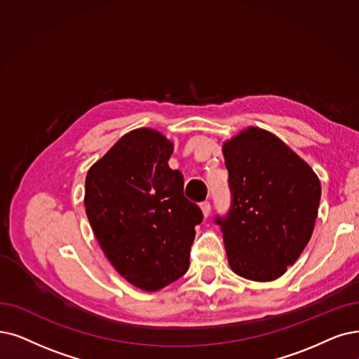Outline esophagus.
<instances>
[{
    "instance_id": "34e87169",
    "label": "esophagus",
    "mask_w": 359,
    "mask_h": 359,
    "mask_svg": "<svg viewBox=\"0 0 359 359\" xmlns=\"http://www.w3.org/2000/svg\"><path fill=\"white\" fill-rule=\"evenodd\" d=\"M200 208H202V212H203L205 217H209V213H210V203L208 202V200H205V202L200 203Z\"/></svg>"
}]
</instances>
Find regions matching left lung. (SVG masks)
Listing matches in <instances>:
<instances>
[{"mask_svg":"<svg viewBox=\"0 0 359 359\" xmlns=\"http://www.w3.org/2000/svg\"><path fill=\"white\" fill-rule=\"evenodd\" d=\"M231 208L217 217L237 276L272 281L293 265L312 236L321 185L284 142L250 126L222 146Z\"/></svg>","mask_w":359,"mask_h":359,"instance_id":"left-lung-1","label":"left lung"}]
</instances>
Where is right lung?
Listing matches in <instances>:
<instances>
[{"label": "right lung", "instance_id": "right-lung-1", "mask_svg": "<svg viewBox=\"0 0 359 359\" xmlns=\"http://www.w3.org/2000/svg\"><path fill=\"white\" fill-rule=\"evenodd\" d=\"M172 142L150 128L123 135L85 178V212L110 264L135 287L156 292L190 265L200 208L170 169Z\"/></svg>", "mask_w": 359, "mask_h": 359}]
</instances>
